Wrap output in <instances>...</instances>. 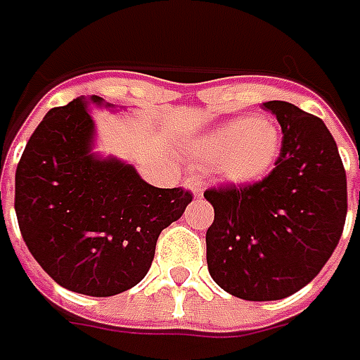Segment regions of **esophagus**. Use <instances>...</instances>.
<instances>
[{
    "instance_id": "1",
    "label": "esophagus",
    "mask_w": 360,
    "mask_h": 360,
    "mask_svg": "<svg viewBox=\"0 0 360 360\" xmlns=\"http://www.w3.org/2000/svg\"><path fill=\"white\" fill-rule=\"evenodd\" d=\"M186 188H190V190L194 192V196H202L206 184H204V180H202V178H198V176H192V178H188L186 180Z\"/></svg>"
}]
</instances>
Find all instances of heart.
I'll list each match as a JSON object with an SVG mask.
<instances>
[{"instance_id": "b5f03b06", "label": "heart", "mask_w": 360, "mask_h": 360, "mask_svg": "<svg viewBox=\"0 0 360 360\" xmlns=\"http://www.w3.org/2000/svg\"><path fill=\"white\" fill-rule=\"evenodd\" d=\"M281 148L276 124L269 118H234L208 130L194 144L196 156L216 160V170L230 182H250L272 166Z\"/></svg>"}]
</instances>
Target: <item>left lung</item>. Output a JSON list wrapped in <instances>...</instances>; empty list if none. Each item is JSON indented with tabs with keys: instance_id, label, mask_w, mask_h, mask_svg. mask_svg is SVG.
Segmentation results:
<instances>
[{
	"instance_id": "8db88e82",
	"label": "left lung",
	"mask_w": 360,
	"mask_h": 360,
	"mask_svg": "<svg viewBox=\"0 0 360 360\" xmlns=\"http://www.w3.org/2000/svg\"><path fill=\"white\" fill-rule=\"evenodd\" d=\"M281 154L252 184L208 188L214 206L206 262L214 283L244 300H281L311 283L335 252L347 218V174L325 122L288 102H266Z\"/></svg>"
}]
</instances>
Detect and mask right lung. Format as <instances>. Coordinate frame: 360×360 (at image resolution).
Masks as SVG:
<instances>
[{"label":"right lung","mask_w":360,"mask_h":360,"mask_svg":"<svg viewBox=\"0 0 360 360\" xmlns=\"http://www.w3.org/2000/svg\"><path fill=\"white\" fill-rule=\"evenodd\" d=\"M86 105L77 98L53 108L35 128L15 170V214L23 242L56 283L114 297L144 278L160 232L184 214L192 192L152 186L128 164L96 158Z\"/></svg>","instance_id":"1"}]
</instances>
